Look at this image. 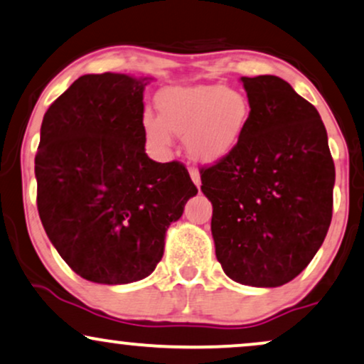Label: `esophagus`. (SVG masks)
Wrapping results in <instances>:
<instances>
[{
    "label": "esophagus",
    "instance_id": "esophagus-1",
    "mask_svg": "<svg viewBox=\"0 0 364 364\" xmlns=\"http://www.w3.org/2000/svg\"><path fill=\"white\" fill-rule=\"evenodd\" d=\"M190 176L193 179V183H195L196 188L201 186V179H200V171H198L196 168H190Z\"/></svg>",
    "mask_w": 364,
    "mask_h": 364
}]
</instances>
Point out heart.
I'll list each match as a JSON object with an SVG mask.
<instances>
[{
  "mask_svg": "<svg viewBox=\"0 0 364 364\" xmlns=\"http://www.w3.org/2000/svg\"><path fill=\"white\" fill-rule=\"evenodd\" d=\"M159 117L142 114V129L154 144L168 148L171 132L185 137L188 154L216 163L232 153L250 121V102L240 90L223 85L169 87L156 97Z\"/></svg>",
  "mask_w": 364,
  "mask_h": 364,
  "instance_id": "obj_1",
  "label": "heart"
}]
</instances>
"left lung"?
<instances>
[{
    "instance_id": "obj_1",
    "label": "left lung",
    "mask_w": 364,
    "mask_h": 364,
    "mask_svg": "<svg viewBox=\"0 0 364 364\" xmlns=\"http://www.w3.org/2000/svg\"><path fill=\"white\" fill-rule=\"evenodd\" d=\"M250 121L227 158L201 168L223 272L279 287L314 259L333 218L334 161L319 112L275 75L242 77Z\"/></svg>"
}]
</instances>
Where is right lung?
<instances>
[{
	"mask_svg": "<svg viewBox=\"0 0 364 364\" xmlns=\"http://www.w3.org/2000/svg\"><path fill=\"white\" fill-rule=\"evenodd\" d=\"M148 77L82 75L50 105L35 156L36 206L67 265L119 285L153 272L169 225L198 190L185 164L146 154Z\"/></svg>",
	"mask_w": 364,
	"mask_h": 364,
	"instance_id": "right-lung-1",
	"label": "right lung"
}]
</instances>
